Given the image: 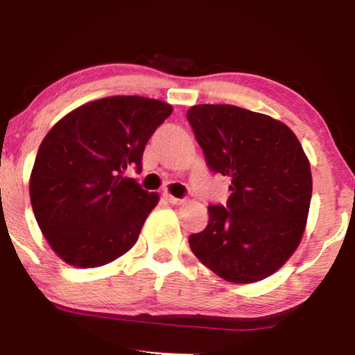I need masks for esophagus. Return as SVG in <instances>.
Listing matches in <instances>:
<instances>
[{
    "label": "esophagus",
    "instance_id": "34e87169",
    "mask_svg": "<svg viewBox=\"0 0 355 355\" xmlns=\"http://www.w3.org/2000/svg\"><path fill=\"white\" fill-rule=\"evenodd\" d=\"M165 198H166V202L173 203V205H183V203H187V198H177L170 193H165Z\"/></svg>",
    "mask_w": 355,
    "mask_h": 355
}]
</instances>
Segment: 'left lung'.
Segmentation results:
<instances>
[{"instance_id":"1","label":"left lung","mask_w":355,"mask_h":355,"mask_svg":"<svg viewBox=\"0 0 355 355\" xmlns=\"http://www.w3.org/2000/svg\"><path fill=\"white\" fill-rule=\"evenodd\" d=\"M211 172L230 178L227 205L189 237L195 257L223 280L252 284L272 275L302 240L312 197L311 164L282 121L234 105L187 112Z\"/></svg>"}]
</instances>
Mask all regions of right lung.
<instances>
[{
	"label": "right lung",
	"mask_w": 355,
	"mask_h": 355,
	"mask_svg": "<svg viewBox=\"0 0 355 355\" xmlns=\"http://www.w3.org/2000/svg\"><path fill=\"white\" fill-rule=\"evenodd\" d=\"M172 105L108 96L64 115L43 138L30 177L35 218L56 255L80 268L101 267L137 243L158 203L133 178L146 141Z\"/></svg>",
	"instance_id": "1"
}]
</instances>
